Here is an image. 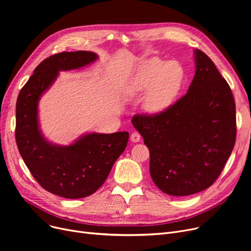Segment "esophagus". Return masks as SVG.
<instances>
[{
    "instance_id": "esophagus-1",
    "label": "esophagus",
    "mask_w": 251,
    "mask_h": 251,
    "mask_svg": "<svg viewBox=\"0 0 251 251\" xmlns=\"http://www.w3.org/2000/svg\"><path fill=\"white\" fill-rule=\"evenodd\" d=\"M130 139L132 142H139L140 139H141V136L138 132H133L132 134L130 135Z\"/></svg>"
}]
</instances>
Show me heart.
Here are the masks:
<instances>
[{
	"label": "heart",
	"mask_w": 251,
	"mask_h": 251,
	"mask_svg": "<svg viewBox=\"0 0 251 251\" xmlns=\"http://www.w3.org/2000/svg\"><path fill=\"white\" fill-rule=\"evenodd\" d=\"M184 78V71L177 62L150 59L138 69L131 83V94L147 92L142 109L149 114L165 111L178 95Z\"/></svg>",
	"instance_id": "heart-1"
}]
</instances>
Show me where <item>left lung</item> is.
<instances>
[{
	"mask_svg": "<svg viewBox=\"0 0 251 251\" xmlns=\"http://www.w3.org/2000/svg\"><path fill=\"white\" fill-rule=\"evenodd\" d=\"M194 59L195 74L185 96L162 113L132 118L150 150L152 181L173 196L213 185L236 140V107L229 84L203 51L196 49Z\"/></svg>",
	"mask_w": 251,
	"mask_h": 251,
	"instance_id": "left-lung-1",
	"label": "left lung"
}]
</instances>
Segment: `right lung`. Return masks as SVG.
Segmentation results:
<instances>
[{"mask_svg":"<svg viewBox=\"0 0 251 251\" xmlns=\"http://www.w3.org/2000/svg\"><path fill=\"white\" fill-rule=\"evenodd\" d=\"M87 50L63 51L44 60L21 88L16 102L15 137L19 152L33 178L47 191L64 199L95 193L125 151L129 133H88L70 146L48 141L38 125V101L59 71L84 67L98 59Z\"/></svg>","mask_w":251,"mask_h":251,"instance_id":"obj_1","label":"right lung"}]
</instances>
